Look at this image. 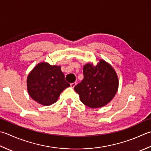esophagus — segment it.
Listing matches in <instances>:
<instances>
[{"mask_svg":"<svg viewBox=\"0 0 151 151\" xmlns=\"http://www.w3.org/2000/svg\"><path fill=\"white\" fill-rule=\"evenodd\" d=\"M76 85V82H73V83H71V84H70V87L73 88Z\"/></svg>","mask_w":151,"mask_h":151,"instance_id":"34e87169","label":"esophagus"}]
</instances>
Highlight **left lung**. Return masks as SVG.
Here are the masks:
<instances>
[{"label": "left lung", "mask_w": 151, "mask_h": 151, "mask_svg": "<svg viewBox=\"0 0 151 151\" xmlns=\"http://www.w3.org/2000/svg\"><path fill=\"white\" fill-rule=\"evenodd\" d=\"M84 78L75 87L82 103L99 108L110 102L119 88V78L113 67L103 60L96 65L88 63L83 67Z\"/></svg>", "instance_id": "8db88e82"}]
</instances>
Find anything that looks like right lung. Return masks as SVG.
<instances>
[{
  "mask_svg": "<svg viewBox=\"0 0 151 151\" xmlns=\"http://www.w3.org/2000/svg\"><path fill=\"white\" fill-rule=\"evenodd\" d=\"M70 84L65 80L61 67L46 62L37 64L27 78L29 95L39 104L49 106L58 101L60 93Z\"/></svg>",
  "mask_w": 151,
  "mask_h": 151,
  "instance_id": "add662e5",
  "label": "right lung"
}]
</instances>
